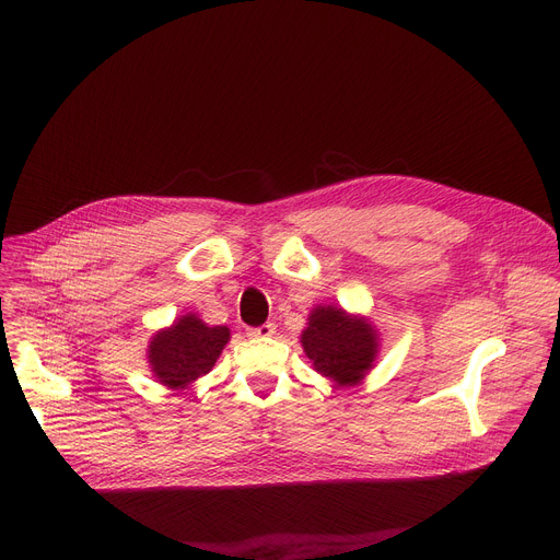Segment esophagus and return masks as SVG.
<instances>
[{"instance_id": "obj_1", "label": "esophagus", "mask_w": 560, "mask_h": 560, "mask_svg": "<svg viewBox=\"0 0 560 560\" xmlns=\"http://www.w3.org/2000/svg\"><path fill=\"white\" fill-rule=\"evenodd\" d=\"M275 331H277V327L272 325V322H265V325H260V327L247 329V336L249 338H270V336H275Z\"/></svg>"}]
</instances>
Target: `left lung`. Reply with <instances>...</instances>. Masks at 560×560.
Masks as SVG:
<instances>
[{
	"label": "left lung",
	"mask_w": 560,
	"mask_h": 560,
	"mask_svg": "<svg viewBox=\"0 0 560 560\" xmlns=\"http://www.w3.org/2000/svg\"><path fill=\"white\" fill-rule=\"evenodd\" d=\"M302 347L315 372L334 378L338 386H354L372 370L378 338L365 317L338 306H317L308 315Z\"/></svg>",
	"instance_id": "obj_1"
}]
</instances>
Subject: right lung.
<instances>
[{"instance_id":"obj_1","label":"right lung","mask_w":560,"mask_h":560,"mask_svg":"<svg viewBox=\"0 0 560 560\" xmlns=\"http://www.w3.org/2000/svg\"><path fill=\"white\" fill-rule=\"evenodd\" d=\"M226 342V327H209L188 313L150 340L147 359L159 384L182 390L211 372Z\"/></svg>"}]
</instances>
